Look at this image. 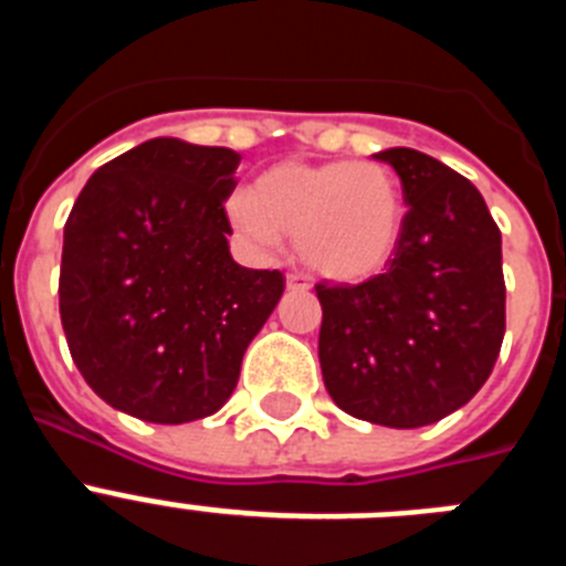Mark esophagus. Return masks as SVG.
<instances>
[{
	"label": "esophagus",
	"instance_id": "esophagus-1",
	"mask_svg": "<svg viewBox=\"0 0 566 566\" xmlns=\"http://www.w3.org/2000/svg\"><path fill=\"white\" fill-rule=\"evenodd\" d=\"M286 286L292 289H297V292H306L308 289V280H306V274H297V272H292V274H286Z\"/></svg>",
	"mask_w": 566,
	"mask_h": 566
}]
</instances>
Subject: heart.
Masks as SVG:
<instances>
[{
    "mask_svg": "<svg viewBox=\"0 0 566 566\" xmlns=\"http://www.w3.org/2000/svg\"><path fill=\"white\" fill-rule=\"evenodd\" d=\"M229 221L258 249L294 238L312 272L337 283H363L397 254L405 227L402 189L374 161L274 164L252 192H234Z\"/></svg>",
    "mask_w": 566,
    "mask_h": 566,
    "instance_id": "b5f03b06",
    "label": "heart"
}]
</instances>
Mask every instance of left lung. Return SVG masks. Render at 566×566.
<instances>
[{
  "instance_id": "obj_1",
  "label": "left lung",
  "mask_w": 566,
  "mask_h": 566,
  "mask_svg": "<svg viewBox=\"0 0 566 566\" xmlns=\"http://www.w3.org/2000/svg\"><path fill=\"white\" fill-rule=\"evenodd\" d=\"M402 181L405 214L385 274L317 283L319 368L334 402L385 428H422L462 408L504 339L502 232L479 189L431 155H374Z\"/></svg>"
}]
</instances>
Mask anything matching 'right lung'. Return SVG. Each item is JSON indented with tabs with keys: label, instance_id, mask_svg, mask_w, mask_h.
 Segmentation results:
<instances>
[{
	"label": "right lung",
	"instance_id": "1",
	"mask_svg": "<svg viewBox=\"0 0 566 566\" xmlns=\"http://www.w3.org/2000/svg\"><path fill=\"white\" fill-rule=\"evenodd\" d=\"M240 155L153 138L98 167L64 223L59 312L73 363L115 411L181 424L221 411L286 289L229 254Z\"/></svg>",
	"mask_w": 566,
	"mask_h": 566
}]
</instances>
